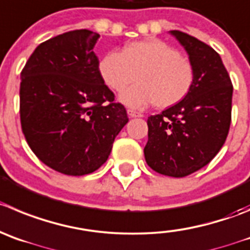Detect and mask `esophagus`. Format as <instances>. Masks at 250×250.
I'll return each instance as SVG.
<instances>
[{"label":"esophagus","mask_w":250,"mask_h":250,"mask_svg":"<svg viewBox=\"0 0 250 250\" xmlns=\"http://www.w3.org/2000/svg\"><path fill=\"white\" fill-rule=\"evenodd\" d=\"M127 113L129 117H143V113H141V112H137V111H134V109H130V108L127 109Z\"/></svg>","instance_id":"obj_1"}]
</instances>
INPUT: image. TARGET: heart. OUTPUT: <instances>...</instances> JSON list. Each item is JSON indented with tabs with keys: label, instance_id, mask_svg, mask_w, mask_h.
Returning a JSON list of instances; mask_svg holds the SVG:
<instances>
[{
	"label": "heart",
	"instance_id": "b5f03b06",
	"mask_svg": "<svg viewBox=\"0 0 250 250\" xmlns=\"http://www.w3.org/2000/svg\"><path fill=\"white\" fill-rule=\"evenodd\" d=\"M99 74L107 87L123 93L122 101L132 107L153 104L167 108L183 101L193 85V67L178 50L160 39L132 42L122 50L106 53L99 62ZM137 78H135V75Z\"/></svg>",
	"mask_w": 250,
	"mask_h": 250
}]
</instances>
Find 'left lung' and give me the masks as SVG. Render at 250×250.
<instances>
[{"label":"left lung","instance_id":"obj_1","mask_svg":"<svg viewBox=\"0 0 250 250\" xmlns=\"http://www.w3.org/2000/svg\"><path fill=\"white\" fill-rule=\"evenodd\" d=\"M171 34L188 51L195 79L183 101L148 117L144 155L154 171L184 178L208 164L225 144L233 85L213 48L180 30Z\"/></svg>","mask_w":250,"mask_h":250}]
</instances>
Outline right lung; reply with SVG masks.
Wrapping results in <instances>:
<instances>
[{"instance_id":"add662e5","label":"right lung","mask_w":250,"mask_h":250,"mask_svg":"<svg viewBox=\"0 0 250 250\" xmlns=\"http://www.w3.org/2000/svg\"><path fill=\"white\" fill-rule=\"evenodd\" d=\"M99 34L70 30L39 44L21 72L20 116L42 163L72 176L91 174L111 153L127 111L99 74Z\"/></svg>"}]
</instances>
